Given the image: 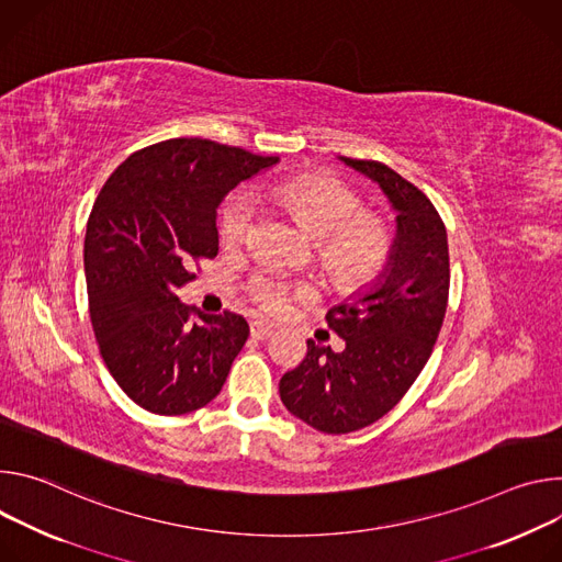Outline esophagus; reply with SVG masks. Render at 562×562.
<instances>
[{
  "instance_id": "1",
  "label": "esophagus",
  "mask_w": 562,
  "mask_h": 562,
  "mask_svg": "<svg viewBox=\"0 0 562 562\" xmlns=\"http://www.w3.org/2000/svg\"><path fill=\"white\" fill-rule=\"evenodd\" d=\"M272 333H274V328L263 324V322H259V319L249 324V335H252L255 339H268V337H272Z\"/></svg>"
}]
</instances>
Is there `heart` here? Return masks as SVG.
I'll return each instance as SVG.
<instances>
[{"mask_svg":"<svg viewBox=\"0 0 562 562\" xmlns=\"http://www.w3.org/2000/svg\"><path fill=\"white\" fill-rule=\"evenodd\" d=\"M263 196L281 210L307 238L324 279L341 290L352 292L375 279L391 257V229L378 214L359 212V196L344 182L305 173L288 180H274L263 187ZM249 227V205L234 196L218 212V238L223 245H238ZM292 288L268 272L249 281L252 296L266 313H279Z\"/></svg>","mask_w":562,"mask_h":562,"instance_id":"1","label":"heart"}]
</instances>
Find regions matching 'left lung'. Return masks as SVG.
<instances>
[{
  "mask_svg": "<svg viewBox=\"0 0 562 562\" xmlns=\"http://www.w3.org/2000/svg\"><path fill=\"white\" fill-rule=\"evenodd\" d=\"M339 160L380 184L397 229L382 274L328 310L344 350L307 339L305 359L279 382L283 406L330 435L378 422L406 395L438 341L451 281L447 227L432 203L378 160Z\"/></svg>",
  "mask_w": 562,
  "mask_h": 562,
  "instance_id": "8db88e82",
  "label": "left lung"
}]
</instances>
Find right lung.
<instances>
[{
  "label": "right lung",
  "instance_id": "obj_1",
  "mask_svg": "<svg viewBox=\"0 0 562 562\" xmlns=\"http://www.w3.org/2000/svg\"><path fill=\"white\" fill-rule=\"evenodd\" d=\"M277 162L171 138L132 154L100 190L85 236L91 324L113 380L145 411L184 415L221 393L249 326L227 310L194 323L176 292L218 255L223 199Z\"/></svg>",
  "mask_w": 562,
  "mask_h": 562
}]
</instances>
